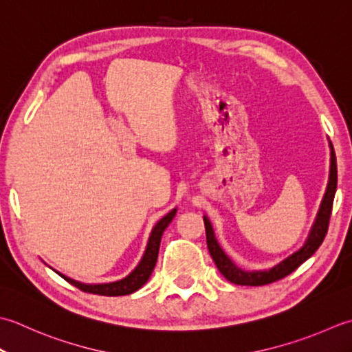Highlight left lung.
<instances>
[{"label":"left lung","instance_id":"obj_1","mask_svg":"<svg viewBox=\"0 0 352 352\" xmlns=\"http://www.w3.org/2000/svg\"><path fill=\"white\" fill-rule=\"evenodd\" d=\"M329 148H331V157H329L328 184L325 188V195L320 200L316 219H314L310 232L307 235V240L304 241V245L296 250V252H293L292 255L284 258L283 261L275 264L274 267L266 269V270H245L236 266V264L225 254V250L219 245L210 219L204 216L208 250H210V254L212 256L214 263H216L217 269L220 270V274L223 275L228 281H231L236 285L270 284L292 274L293 270L298 269L300 264L307 261L308 258H310L319 249L328 231L329 216H331L333 200H334L336 188H337V164H336V153L331 142H329Z\"/></svg>","mask_w":352,"mask_h":352}]
</instances>
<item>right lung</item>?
I'll return each instance as SVG.
<instances>
[{
    "label": "right lung",
    "instance_id": "1",
    "mask_svg": "<svg viewBox=\"0 0 352 352\" xmlns=\"http://www.w3.org/2000/svg\"><path fill=\"white\" fill-rule=\"evenodd\" d=\"M176 208H173L167 216H164L157 223L153 226L152 232H150L147 246L144 250V255H142L141 261L138 263L131 274H129L126 278L120 279V281H113V283H106V284H85L80 281H76V279H71L65 275L59 274L65 281L69 284H73L77 289H80L82 292L86 293H94V295H102V296H124V295H131V293L136 292L141 289L142 285L147 283V279L152 275V272L155 269V264L157 260V254H160V245H161V236L166 231V228L170 225V221L173 220L176 216Z\"/></svg>",
    "mask_w": 352,
    "mask_h": 352
}]
</instances>
